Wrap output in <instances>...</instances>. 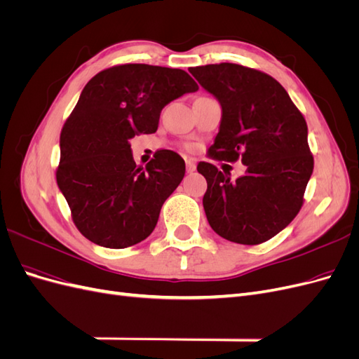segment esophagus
Instances as JSON below:
<instances>
[{"mask_svg":"<svg viewBox=\"0 0 359 359\" xmlns=\"http://www.w3.org/2000/svg\"><path fill=\"white\" fill-rule=\"evenodd\" d=\"M186 168H187L189 173H193L194 170H196V163L189 158V160H186Z\"/></svg>","mask_w":359,"mask_h":359,"instance_id":"esophagus-1","label":"esophagus"}]
</instances>
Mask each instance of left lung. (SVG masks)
<instances>
[{
  "label": "left lung",
  "instance_id": "1",
  "mask_svg": "<svg viewBox=\"0 0 359 359\" xmlns=\"http://www.w3.org/2000/svg\"><path fill=\"white\" fill-rule=\"evenodd\" d=\"M202 88L222 104L219 133L210 148L215 160L241 158L247 170L231 180L211 163L198 172L208 184L203 210L227 241L256 245L295 219L313 173L307 123L274 78L240 64L190 67Z\"/></svg>",
  "mask_w": 359,
  "mask_h": 359
}]
</instances>
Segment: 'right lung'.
<instances>
[{
  "label": "right lung",
  "instance_id": "right-lung-1",
  "mask_svg": "<svg viewBox=\"0 0 359 359\" xmlns=\"http://www.w3.org/2000/svg\"><path fill=\"white\" fill-rule=\"evenodd\" d=\"M198 90L187 72L148 64L106 69L85 85L61 130L57 182L86 240L126 248L154 231L186 163L160 149L145 168L137 166L130 139L156 133L163 107Z\"/></svg>",
  "mask_w": 359,
  "mask_h": 359
}]
</instances>
